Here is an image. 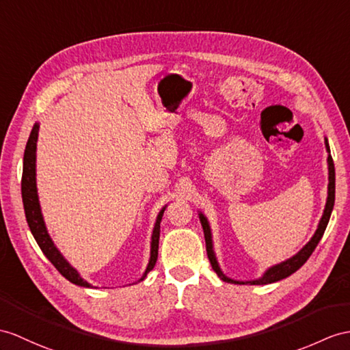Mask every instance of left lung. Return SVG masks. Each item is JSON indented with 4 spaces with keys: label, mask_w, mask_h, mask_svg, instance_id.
<instances>
[{
    "label": "left lung",
    "mask_w": 350,
    "mask_h": 350,
    "mask_svg": "<svg viewBox=\"0 0 350 350\" xmlns=\"http://www.w3.org/2000/svg\"><path fill=\"white\" fill-rule=\"evenodd\" d=\"M325 146H327V150L329 151V146H328V141L325 139ZM328 170H329V184H328V199H327V204H325V211H323V215L321 218V223L318 226V230L317 233L313 234L312 241L304 246V248L298 252L297 255H294L293 258H289L284 262L278 264V266L269 269L266 273H264V276L261 279H257V280H251L250 284L252 285H266V284H273V282H278V280L280 279H285L288 278L289 275H293L294 271H297L298 269H300L303 264L309 260V257L312 255V252L314 251V248H317L321 237L323 236V232H325V228L328 226V221H329V217H331V211H332V206H334V198H336V170H334V161H332V157L328 156ZM200 223H202V227H203V232H204V242H206V252H208V258H209V262L212 269H214L215 273L224 280V282H230V284H239V285H243L246 282H239V280H233V279H228L227 276L223 275V271L219 270L218 267V262L215 260V255H214V251H212V239H211V228H209V224L206 218H204L202 214H200Z\"/></svg>",
    "instance_id": "8db88e82"
}]
</instances>
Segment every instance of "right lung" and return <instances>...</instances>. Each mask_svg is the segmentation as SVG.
I'll return each instance as SVG.
<instances>
[{
	"instance_id": "1",
	"label": "right lung",
	"mask_w": 350,
	"mask_h": 350,
	"mask_svg": "<svg viewBox=\"0 0 350 350\" xmlns=\"http://www.w3.org/2000/svg\"><path fill=\"white\" fill-rule=\"evenodd\" d=\"M37 138H38V124L33 126V129L29 135V139L27 144V148H25L23 154V174H22V200H23V208H25V217H27L28 226L31 228L32 236L36 237L38 246L41 248L42 254L46 255L49 261L53 264L57 269L59 273L64 278H66L70 282L80 285V286H90L86 280H83L80 275L77 273V270L72 269L66 260L62 257L61 252L56 250L52 239L46 230L44 221L41 217V209L38 203V196H37V184H36V148H37ZM163 215V211L160 212L157 217V223L154 227V232H152V241H151V257L148 267L146 273L141 278V280L146 279L147 273L152 267L156 266L157 255H159V237H160V219Z\"/></svg>"
}]
</instances>
